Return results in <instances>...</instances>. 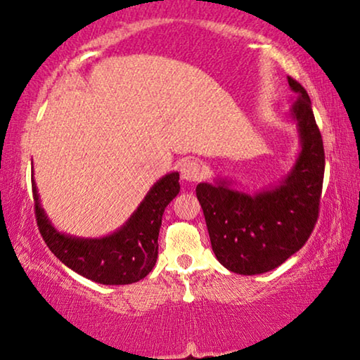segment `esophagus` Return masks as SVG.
<instances>
[{
	"label": "esophagus",
	"instance_id": "esophagus-1",
	"mask_svg": "<svg viewBox=\"0 0 360 360\" xmlns=\"http://www.w3.org/2000/svg\"><path fill=\"white\" fill-rule=\"evenodd\" d=\"M180 174L181 179L186 181H200L203 179V167L200 162L186 159L180 164Z\"/></svg>",
	"mask_w": 360,
	"mask_h": 360
}]
</instances>
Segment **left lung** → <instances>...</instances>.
<instances>
[{"instance_id":"1","label":"left lung","mask_w":360,"mask_h":360,"mask_svg":"<svg viewBox=\"0 0 360 360\" xmlns=\"http://www.w3.org/2000/svg\"><path fill=\"white\" fill-rule=\"evenodd\" d=\"M288 85L298 95L290 115L302 142L288 175L254 195L229 188L226 181L196 186L213 252L234 274H264L282 265L303 248L318 221L324 176L321 132L307 90L292 77Z\"/></svg>"}]
</instances>
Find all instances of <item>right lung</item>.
<instances>
[{
  "label": "right lung",
  "mask_w": 360,
  "mask_h": 360,
  "mask_svg": "<svg viewBox=\"0 0 360 360\" xmlns=\"http://www.w3.org/2000/svg\"><path fill=\"white\" fill-rule=\"evenodd\" d=\"M179 172L162 176L126 224L100 239H82L58 233L41 208L36 181L32 179L34 211L39 231L53 255L82 277L103 285L139 282L155 265L162 214L167 205L179 195Z\"/></svg>",
  "instance_id": "obj_1"
}]
</instances>
